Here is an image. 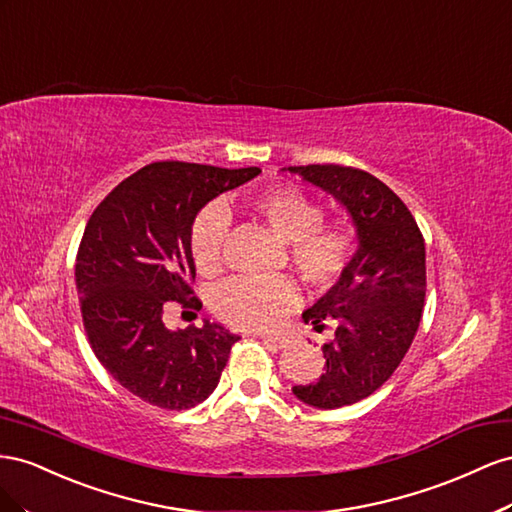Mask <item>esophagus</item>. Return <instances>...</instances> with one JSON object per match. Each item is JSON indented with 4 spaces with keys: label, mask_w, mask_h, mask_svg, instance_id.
<instances>
[{
    "label": "esophagus",
    "mask_w": 512,
    "mask_h": 512,
    "mask_svg": "<svg viewBox=\"0 0 512 512\" xmlns=\"http://www.w3.org/2000/svg\"><path fill=\"white\" fill-rule=\"evenodd\" d=\"M261 341L268 343V345H274V347H287L289 345V339L287 337H281V334H261Z\"/></svg>",
    "instance_id": "34e87169"
}]
</instances>
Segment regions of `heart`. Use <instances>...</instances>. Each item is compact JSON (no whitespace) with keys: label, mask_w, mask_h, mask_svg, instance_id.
<instances>
[{"label":"heart","mask_w":512,"mask_h":512,"mask_svg":"<svg viewBox=\"0 0 512 512\" xmlns=\"http://www.w3.org/2000/svg\"><path fill=\"white\" fill-rule=\"evenodd\" d=\"M253 212L276 236L287 242V255L300 279L315 289L337 283L352 264L358 231L347 221L324 223L319 203L296 186H274L251 199ZM229 214L221 203H208L193 218L188 251L201 274H214L223 264V242ZM298 302V289L287 276L248 279L236 276L218 285L212 294L216 317L231 328H272Z\"/></svg>","instance_id":"heart-1"}]
</instances>
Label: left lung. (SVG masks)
I'll return each instance as SVG.
<instances>
[{
  "mask_svg": "<svg viewBox=\"0 0 512 512\" xmlns=\"http://www.w3.org/2000/svg\"><path fill=\"white\" fill-rule=\"evenodd\" d=\"M287 171L337 199L358 231L352 264L302 313L315 330L334 324L332 341L321 347L326 371L317 382L291 388L306 405L337 410L388 382L410 349L425 306V238L405 203L367 171L341 165Z\"/></svg>",
  "mask_w": 512,
  "mask_h": 512,
  "instance_id": "left-lung-1",
  "label": "left lung"
}]
</instances>
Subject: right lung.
<instances>
[{
    "instance_id": "1",
    "label": "right lung",
    "mask_w": 512,
    "mask_h": 512,
    "mask_svg": "<svg viewBox=\"0 0 512 512\" xmlns=\"http://www.w3.org/2000/svg\"><path fill=\"white\" fill-rule=\"evenodd\" d=\"M259 167L152 163L120 182L85 225L75 279L87 341L115 382L160 410L206 401L240 337L206 319L169 330V302L199 311L188 251L193 218L208 201L259 175Z\"/></svg>"
}]
</instances>
